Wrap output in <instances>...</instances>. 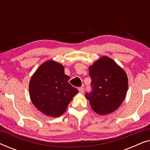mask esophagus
<instances>
[{
  "label": "esophagus",
  "instance_id": "obj_1",
  "mask_svg": "<svg viewBox=\"0 0 150 150\" xmlns=\"http://www.w3.org/2000/svg\"><path fill=\"white\" fill-rule=\"evenodd\" d=\"M79 92L81 93H83V92H84V87H79Z\"/></svg>",
  "mask_w": 150,
  "mask_h": 150
}]
</instances>
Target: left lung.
Listing matches in <instances>:
<instances>
[{
  "label": "left lung",
  "instance_id": "obj_1",
  "mask_svg": "<svg viewBox=\"0 0 150 150\" xmlns=\"http://www.w3.org/2000/svg\"><path fill=\"white\" fill-rule=\"evenodd\" d=\"M92 90L85 94L92 109L99 115L111 113L125 99L128 77L112 59L103 56L89 67Z\"/></svg>",
  "mask_w": 150,
  "mask_h": 150
}]
</instances>
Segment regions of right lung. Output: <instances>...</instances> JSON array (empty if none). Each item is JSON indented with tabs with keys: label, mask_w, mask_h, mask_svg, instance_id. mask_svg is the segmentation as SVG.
Returning <instances> with one entry per match:
<instances>
[{
	"label": "right lung",
	"mask_w": 150,
	"mask_h": 150,
	"mask_svg": "<svg viewBox=\"0 0 150 150\" xmlns=\"http://www.w3.org/2000/svg\"><path fill=\"white\" fill-rule=\"evenodd\" d=\"M64 67L52 60L42 63L29 83L30 100L38 109L47 116H61L79 91L68 83Z\"/></svg>",
	"instance_id": "add662e5"
}]
</instances>
